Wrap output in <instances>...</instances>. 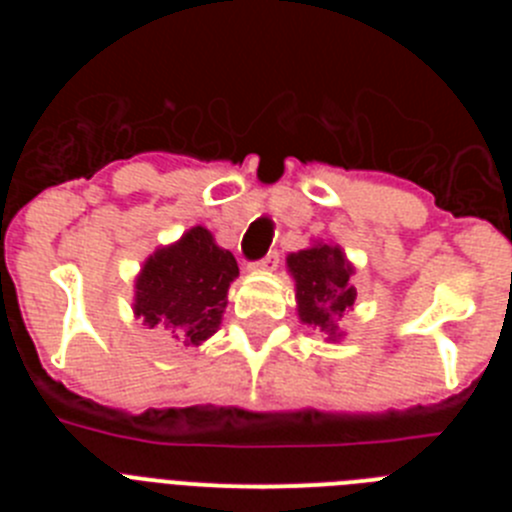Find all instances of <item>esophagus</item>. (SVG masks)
Segmentation results:
<instances>
[{"label": "esophagus", "mask_w": 512, "mask_h": 512, "mask_svg": "<svg viewBox=\"0 0 512 512\" xmlns=\"http://www.w3.org/2000/svg\"><path fill=\"white\" fill-rule=\"evenodd\" d=\"M277 266H279V253L271 251V253H266L261 261H256V264L248 266V269H251V271H274Z\"/></svg>", "instance_id": "1"}]
</instances>
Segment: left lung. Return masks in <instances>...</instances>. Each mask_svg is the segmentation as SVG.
<instances>
[{
  "label": "left lung",
  "mask_w": 512,
  "mask_h": 512,
  "mask_svg": "<svg viewBox=\"0 0 512 512\" xmlns=\"http://www.w3.org/2000/svg\"><path fill=\"white\" fill-rule=\"evenodd\" d=\"M287 271L295 279L297 318L320 330L328 343L343 341V315L354 307L359 289L351 282L356 266L338 243L312 241L302 251L287 253Z\"/></svg>",
  "instance_id": "1"
}]
</instances>
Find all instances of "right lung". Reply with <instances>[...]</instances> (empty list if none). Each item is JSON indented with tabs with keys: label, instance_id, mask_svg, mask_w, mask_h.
I'll use <instances>...</instances> for the list:
<instances>
[{
	"label": "right lung",
	"instance_id": "obj_1",
	"mask_svg": "<svg viewBox=\"0 0 512 512\" xmlns=\"http://www.w3.org/2000/svg\"><path fill=\"white\" fill-rule=\"evenodd\" d=\"M238 277L233 253L215 243L205 225L158 246L135 277L133 315L146 328H164L184 346L215 336Z\"/></svg>",
	"mask_w": 512,
	"mask_h": 512
}]
</instances>
